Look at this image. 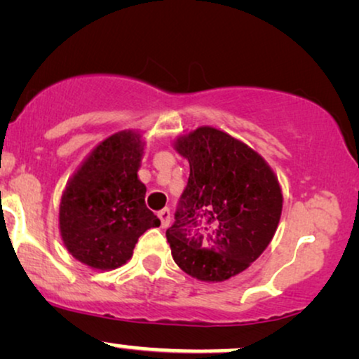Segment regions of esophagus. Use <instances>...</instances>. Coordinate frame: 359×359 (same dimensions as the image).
Masks as SVG:
<instances>
[{
    "mask_svg": "<svg viewBox=\"0 0 359 359\" xmlns=\"http://www.w3.org/2000/svg\"><path fill=\"white\" fill-rule=\"evenodd\" d=\"M158 217H160V220H161V227H163V229L168 227V225H170V219H171L170 209L165 208V209L158 210Z\"/></svg>",
    "mask_w": 359,
    "mask_h": 359,
    "instance_id": "1",
    "label": "esophagus"
}]
</instances>
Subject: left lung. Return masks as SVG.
<instances>
[{
	"label": "left lung",
	"mask_w": 359,
	"mask_h": 359,
	"mask_svg": "<svg viewBox=\"0 0 359 359\" xmlns=\"http://www.w3.org/2000/svg\"><path fill=\"white\" fill-rule=\"evenodd\" d=\"M176 150L189 161V178L166 230L171 255L193 278L225 281L271 242L281 188L257 151L222 130L199 127Z\"/></svg>",
	"instance_id": "obj_1"
}]
</instances>
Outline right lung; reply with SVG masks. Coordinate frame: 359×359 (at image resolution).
I'll return each mask as SVG.
<instances>
[{"mask_svg":"<svg viewBox=\"0 0 359 359\" xmlns=\"http://www.w3.org/2000/svg\"><path fill=\"white\" fill-rule=\"evenodd\" d=\"M139 135L119 132L101 142L76 171L60 203V232L78 262L114 269L132 257L145 230L160 219L145 205V184L137 178Z\"/></svg>","mask_w":359,"mask_h":359,"instance_id":"add662e5","label":"right lung"}]
</instances>
